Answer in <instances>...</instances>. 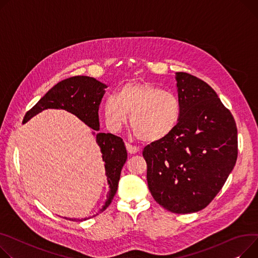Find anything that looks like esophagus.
<instances>
[{
  "label": "esophagus",
  "instance_id": "34e87169",
  "mask_svg": "<svg viewBox=\"0 0 258 258\" xmlns=\"http://www.w3.org/2000/svg\"><path fill=\"white\" fill-rule=\"evenodd\" d=\"M125 147H126V150H127V152H128L130 154H136L137 152L139 151L138 148H137L136 146H133V145L130 144V143H125Z\"/></svg>",
  "mask_w": 258,
  "mask_h": 258
}]
</instances>
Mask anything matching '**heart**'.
<instances>
[{
  "label": "heart",
  "instance_id": "heart-1",
  "mask_svg": "<svg viewBox=\"0 0 258 258\" xmlns=\"http://www.w3.org/2000/svg\"><path fill=\"white\" fill-rule=\"evenodd\" d=\"M102 113L107 126L113 132L121 128L130 114L134 136L148 143H158L177 126L181 107L174 94L153 83L137 81L122 85L116 96H108Z\"/></svg>",
  "mask_w": 258,
  "mask_h": 258
}]
</instances>
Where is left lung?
Instances as JSON below:
<instances>
[{"instance_id":"left-lung-1","label":"left lung","mask_w":258,"mask_h":258,"mask_svg":"<svg viewBox=\"0 0 258 258\" xmlns=\"http://www.w3.org/2000/svg\"><path fill=\"white\" fill-rule=\"evenodd\" d=\"M181 107L177 126L143 150L149 191L175 214L196 213L220 192L237 158V130L231 113L204 81L175 73Z\"/></svg>"}]
</instances>
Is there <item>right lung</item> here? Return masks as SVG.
Returning a JSON list of instances; mask_svg holds the SVG:
<instances>
[{
	"label": "right lung",
	"mask_w": 258,
	"mask_h": 258,
	"mask_svg": "<svg viewBox=\"0 0 258 258\" xmlns=\"http://www.w3.org/2000/svg\"><path fill=\"white\" fill-rule=\"evenodd\" d=\"M106 88V84L91 77L79 76L66 79L50 88L24 118V123H26L32 117L44 110H65L77 116L81 121L93 130L92 134L96 136V143L100 148L102 161L105 162L106 176L110 187L104 207L96 215L104 212L112 202L117 192L121 169L127 159L126 148L121 138L112 134L98 132V109ZM64 218L73 221H85L91 217L84 219Z\"/></svg>",
	"instance_id": "right-lung-1"
}]
</instances>
